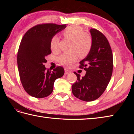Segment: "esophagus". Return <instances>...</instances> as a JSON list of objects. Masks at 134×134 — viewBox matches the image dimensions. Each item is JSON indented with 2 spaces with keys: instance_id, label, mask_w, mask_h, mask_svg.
I'll list each match as a JSON object with an SVG mask.
<instances>
[{
  "instance_id": "34e87169",
  "label": "esophagus",
  "mask_w": 134,
  "mask_h": 134,
  "mask_svg": "<svg viewBox=\"0 0 134 134\" xmlns=\"http://www.w3.org/2000/svg\"><path fill=\"white\" fill-rule=\"evenodd\" d=\"M64 71H65L64 74H65V75H67V74H69V73H70V72H71V71L67 69H64Z\"/></svg>"
}]
</instances>
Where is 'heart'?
I'll use <instances>...</instances> for the list:
<instances>
[{
  "label": "heart",
  "instance_id": "b5f03b06",
  "mask_svg": "<svg viewBox=\"0 0 134 134\" xmlns=\"http://www.w3.org/2000/svg\"><path fill=\"white\" fill-rule=\"evenodd\" d=\"M64 38L72 41L71 52L63 53L60 55L58 60L61 64L70 67L77 60L79 55L81 58L87 56L92 50L93 40L89 33H85L82 27L74 25L66 28L63 32ZM60 40L57 35L53 36L50 41L51 49L53 52L59 50Z\"/></svg>",
  "mask_w": 134,
  "mask_h": 134
}]
</instances>
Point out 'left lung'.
<instances>
[{"instance_id": "left-lung-1", "label": "left lung", "mask_w": 134, "mask_h": 134, "mask_svg": "<svg viewBox=\"0 0 134 134\" xmlns=\"http://www.w3.org/2000/svg\"><path fill=\"white\" fill-rule=\"evenodd\" d=\"M93 40L92 50L79 62V68L86 71L84 76L74 72L77 81L72 86V92L76 98L92 101L100 97L106 89L113 71L112 49L107 38L96 29H90Z\"/></svg>"}]
</instances>
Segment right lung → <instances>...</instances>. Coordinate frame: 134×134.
Instances as JSON below:
<instances>
[{"label":"right lung","instance_id":"1","mask_svg":"<svg viewBox=\"0 0 134 134\" xmlns=\"http://www.w3.org/2000/svg\"><path fill=\"white\" fill-rule=\"evenodd\" d=\"M65 27V24H39L27 30L22 38L17 55L20 80L25 90L33 97L50 95L56 79L64 75L62 67L51 71L44 64L47 62L45 57L51 53V38Z\"/></svg>","mask_w":134,"mask_h":134}]
</instances>
